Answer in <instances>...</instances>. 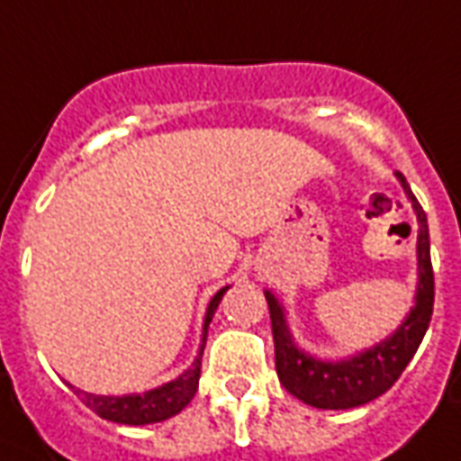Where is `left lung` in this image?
I'll return each instance as SVG.
<instances>
[{"label":"left lung","instance_id":"obj_1","mask_svg":"<svg viewBox=\"0 0 461 461\" xmlns=\"http://www.w3.org/2000/svg\"><path fill=\"white\" fill-rule=\"evenodd\" d=\"M398 179H401L402 189H405L408 198L412 201L415 213H418L420 285L418 294H415V307L391 339L368 348L366 354L354 356L351 361L324 364V361L302 354L300 348L292 344L290 331L285 327L282 307L270 292L265 294L267 307H270L275 368H277L280 383L294 398H300L302 402H307L312 408L346 410L375 401L401 378V373L405 371L410 358L415 356L420 341L429 327L432 304H435V272H432V260H429L428 216L418 203L415 194L410 191L408 181L401 171H398Z\"/></svg>","mask_w":461,"mask_h":461}]
</instances>
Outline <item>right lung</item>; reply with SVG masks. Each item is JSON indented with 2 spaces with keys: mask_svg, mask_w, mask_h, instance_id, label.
<instances>
[{
  "mask_svg": "<svg viewBox=\"0 0 461 461\" xmlns=\"http://www.w3.org/2000/svg\"><path fill=\"white\" fill-rule=\"evenodd\" d=\"M228 287L218 292L216 297L211 300L206 312V321H203V344H206V331L211 319L216 314L218 302L226 294ZM201 354H203V346H201ZM201 354L194 361L189 371L181 373L176 381L167 383L161 388H154V391H147L142 395H122V398H107V395H93V393H83L78 388H73L80 401L86 402L95 415L105 420H113V422H120V425H149V422H161V420L176 415L181 410L186 408L191 402V398L196 395L198 391V375H201Z\"/></svg>",
  "mask_w": 461,
  "mask_h": 461,
  "instance_id": "1",
  "label": "right lung"
}]
</instances>
